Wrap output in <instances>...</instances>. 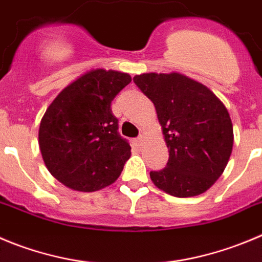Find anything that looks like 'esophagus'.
<instances>
[{
  "label": "esophagus",
  "instance_id": "esophagus-1",
  "mask_svg": "<svg viewBox=\"0 0 262 262\" xmlns=\"http://www.w3.org/2000/svg\"><path fill=\"white\" fill-rule=\"evenodd\" d=\"M143 143V137L142 136H139L138 138H136V145L137 146H142Z\"/></svg>",
  "mask_w": 262,
  "mask_h": 262
}]
</instances>
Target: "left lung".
<instances>
[{"mask_svg": "<svg viewBox=\"0 0 262 262\" xmlns=\"http://www.w3.org/2000/svg\"><path fill=\"white\" fill-rule=\"evenodd\" d=\"M151 99L169 150L167 167L150 172L167 194L190 198L205 192L222 174L234 143L233 124L219 98L181 73H142L133 77Z\"/></svg>", "mask_w": 262, "mask_h": 262, "instance_id": "obj_1", "label": "left lung"}]
</instances>
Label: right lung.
Instances as JSON below:
<instances>
[{
    "mask_svg": "<svg viewBox=\"0 0 262 262\" xmlns=\"http://www.w3.org/2000/svg\"><path fill=\"white\" fill-rule=\"evenodd\" d=\"M128 73L92 70L66 86L41 119L38 145L49 172L64 186L92 192L114 183L130 158L111 102Z\"/></svg>",
    "mask_w": 262,
    "mask_h": 262,
    "instance_id": "add662e5",
    "label": "right lung"
}]
</instances>
